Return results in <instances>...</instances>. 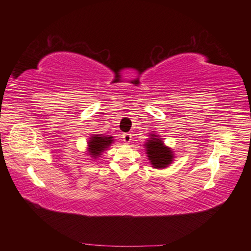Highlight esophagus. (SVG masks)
<instances>
[{
	"label": "esophagus",
	"mask_w": 251,
	"mask_h": 251,
	"mask_svg": "<svg viewBox=\"0 0 251 251\" xmlns=\"http://www.w3.org/2000/svg\"><path fill=\"white\" fill-rule=\"evenodd\" d=\"M123 141H124L126 144H129L131 142V134L129 133L123 134Z\"/></svg>",
	"instance_id": "1"
}]
</instances>
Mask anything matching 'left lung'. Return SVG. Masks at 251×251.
<instances>
[{"instance_id":"obj_1","label":"left lung","mask_w":251,"mask_h":251,"mask_svg":"<svg viewBox=\"0 0 251 251\" xmlns=\"http://www.w3.org/2000/svg\"><path fill=\"white\" fill-rule=\"evenodd\" d=\"M144 147H145L148 160H150L152 168H166L173 163L174 158H175L172 148L165 145L160 136L154 133L150 134V138L146 139Z\"/></svg>"}]
</instances>
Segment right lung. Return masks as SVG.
Wrapping results in <instances>:
<instances>
[{
    "instance_id": "obj_1",
    "label": "right lung",
    "mask_w": 251,
    "mask_h": 251,
    "mask_svg": "<svg viewBox=\"0 0 251 251\" xmlns=\"http://www.w3.org/2000/svg\"><path fill=\"white\" fill-rule=\"evenodd\" d=\"M113 136L104 134H92L87 142V155L91 156L92 159H97L105 151H107L109 146L114 143Z\"/></svg>"
}]
</instances>
